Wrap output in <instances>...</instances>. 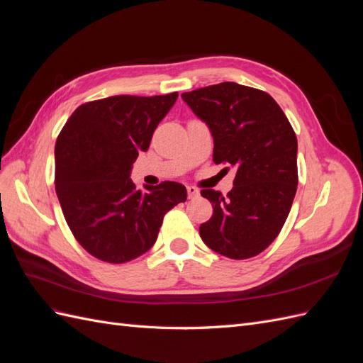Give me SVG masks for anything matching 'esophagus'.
Segmentation results:
<instances>
[{"label":"esophagus","mask_w":363,"mask_h":363,"mask_svg":"<svg viewBox=\"0 0 363 363\" xmlns=\"http://www.w3.org/2000/svg\"><path fill=\"white\" fill-rule=\"evenodd\" d=\"M186 189H188V196H189V199H195V196H199V189H196V188H194V186H188V188H186Z\"/></svg>","instance_id":"1"}]
</instances>
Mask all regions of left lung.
Here are the masks:
<instances>
[{
    "instance_id": "8db88e82",
    "label": "left lung",
    "mask_w": 363,
    "mask_h": 363,
    "mask_svg": "<svg viewBox=\"0 0 363 363\" xmlns=\"http://www.w3.org/2000/svg\"><path fill=\"white\" fill-rule=\"evenodd\" d=\"M213 136V162L236 168L233 189H203L213 215L200 225L203 242L228 259L267 250L289 215L298 184L295 131L274 98L224 82L182 94Z\"/></svg>"
}]
</instances>
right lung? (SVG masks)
Masks as SVG:
<instances>
[{
	"label": "right lung",
	"mask_w": 363,
	"mask_h": 363,
	"mask_svg": "<svg viewBox=\"0 0 363 363\" xmlns=\"http://www.w3.org/2000/svg\"><path fill=\"white\" fill-rule=\"evenodd\" d=\"M179 94L115 95L79 106L56 142V194L74 238L89 255L125 263L155 245L163 216L188 199L175 182L138 189L131 164L147 151Z\"/></svg>",
	"instance_id": "1"
}]
</instances>
